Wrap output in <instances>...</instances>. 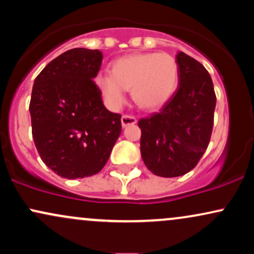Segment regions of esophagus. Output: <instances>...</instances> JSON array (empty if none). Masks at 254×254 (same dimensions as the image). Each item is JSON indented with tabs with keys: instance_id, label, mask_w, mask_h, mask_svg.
Listing matches in <instances>:
<instances>
[{
	"instance_id": "esophagus-1",
	"label": "esophagus",
	"mask_w": 254,
	"mask_h": 254,
	"mask_svg": "<svg viewBox=\"0 0 254 254\" xmlns=\"http://www.w3.org/2000/svg\"><path fill=\"white\" fill-rule=\"evenodd\" d=\"M136 122H137V119L133 117V116L124 115L123 117H122V125H123V127H129V125L136 124Z\"/></svg>"
}]
</instances>
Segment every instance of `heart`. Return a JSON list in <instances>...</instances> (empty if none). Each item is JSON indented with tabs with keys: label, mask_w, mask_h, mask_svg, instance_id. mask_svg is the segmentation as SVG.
Wrapping results in <instances>:
<instances>
[{
	"label": "heart",
	"mask_w": 254,
	"mask_h": 254,
	"mask_svg": "<svg viewBox=\"0 0 254 254\" xmlns=\"http://www.w3.org/2000/svg\"><path fill=\"white\" fill-rule=\"evenodd\" d=\"M179 68L168 54L127 55L111 65V74H99L95 82L111 107L122 106L131 88L135 103L145 110L160 109L176 92Z\"/></svg>",
	"instance_id": "1"
}]
</instances>
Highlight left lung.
Wrapping results in <instances>:
<instances>
[{"mask_svg":"<svg viewBox=\"0 0 254 254\" xmlns=\"http://www.w3.org/2000/svg\"><path fill=\"white\" fill-rule=\"evenodd\" d=\"M176 61L179 87L160 112L138 121L144 165L164 178L184 176L196 167L210 142L216 106L208 70L182 51Z\"/></svg>","mask_w":254,"mask_h":254,"instance_id":"8db88e82","label":"left lung"}]
</instances>
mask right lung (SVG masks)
<instances>
[{"mask_svg": "<svg viewBox=\"0 0 254 254\" xmlns=\"http://www.w3.org/2000/svg\"><path fill=\"white\" fill-rule=\"evenodd\" d=\"M101 62L99 50L71 49L34 80L30 103L34 144L44 164L66 179L99 173L122 132V116L104 106L94 82Z\"/></svg>", "mask_w": 254, "mask_h": 254, "instance_id": "1", "label": "right lung"}]
</instances>
